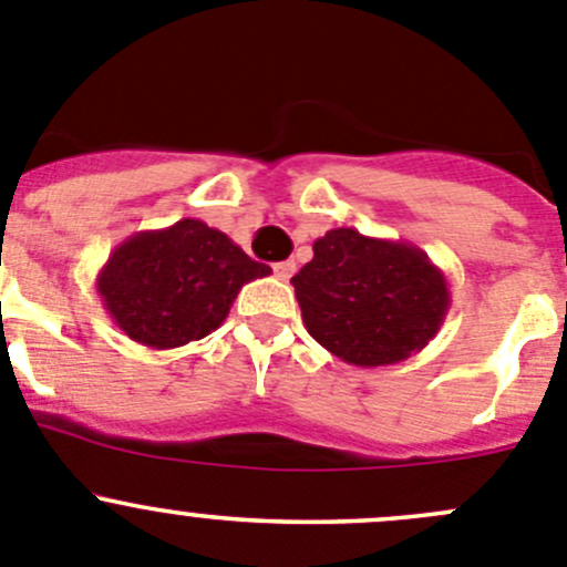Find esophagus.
I'll return each mask as SVG.
<instances>
[{
	"label": "esophagus",
	"instance_id": "obj_1",
	"mask_svg": "<svg viewBox=\"0 0 567 567\" xmlns=\"http://www.w3.org/2000/svg\"><path fill=\"white\" fill-rule=\"evenodd\" d=\"M272 269H275V275H278L280 280H289V278H292V275H295V269H298V264H295L292 258H287V261H278V264H275Z\"/></svg>",
	"mask_w": 567,
	"mask_h": 567
}]
</instances>
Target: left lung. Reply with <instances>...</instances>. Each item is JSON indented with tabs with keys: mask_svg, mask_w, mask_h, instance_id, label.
<instances>
[{
	"mask_svg": "<svg viewBox=\"0 0 567 567\" xmlns=\"http://www.w3.org/2000/svg\"><path fill=\"white\" fill-rule=\"evenodd\" d=\"M303 326L355 368H386L420 353L451 309L449 278L403 239L333 228L292 278Z\"/></svg>",
	"mask_w": 567,
	"mask_h": 567,
	"instance_id": "8db88e82",
	"label": "left lung"
}]
</instances>
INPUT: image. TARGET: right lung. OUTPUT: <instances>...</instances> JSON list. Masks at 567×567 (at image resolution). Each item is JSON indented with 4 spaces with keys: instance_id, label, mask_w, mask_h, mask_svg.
I'll return each instance as SVG.
<instances>
[{
    "instance_id": "add662e5",
    "label": "right lung",
    "mask_w": 567,
    "mask_h": 567,
    "mask_svg": "<svg viewBox=\"0 0 567 567\" xmlns=\"http://www.w3.org/2000/svg\"><path fill=\"white\" fill-rule=\"evenodd\" d=\"M272 269L203 219L138 230L107 256L96 292L118 331L153 350L217 331L245 284Z\"/></svg>"
}]
</instances>
